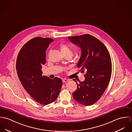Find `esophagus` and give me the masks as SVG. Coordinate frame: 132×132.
Instances as JSON below:
<instances>
[{"instance_id": "34e87169", "label": "esophagus", "mask_w": 132, "mask_h": 132, "mask_svg": "<svg viewBox=\"0 0 132 132\" xmlns=\"http://www.w3.org/2000/svg\"><path fill=\"white\" fill-rule=\"evenodd\" d=\"M69 80L68 79H66V78H64L63 79V82H64V83H66L67 82V81H68Z\"/></svg>"}]
</instances>
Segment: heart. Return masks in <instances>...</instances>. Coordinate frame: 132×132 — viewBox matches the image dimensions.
<instances>
[{
    "label": "heart",
    "mask_w": 132,
    "mask_h": 132,
    "mask_svg": "<svg viewBox=\"0 0 132 132\" xmlns=\"http://www.w3.org/2000/svg\"><path fill=\"white\" fill-rule=\"evenodd\" d=\"M60 48L61 53L64 55H71L72 56L73 51L72 48L67 44H61L60 46Z\"/></svg>",
    "instance_id": "heart-1"
}]
</instances>
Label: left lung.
Returning <instances> with one entry per match:
<instances>
[{
  "mask_svg": "<svg viewBox=\"0 0 132 132\" xmlns=\"http://www.w3.org/2000/svg\"><path fill=\"white\" fill-rule=\"evenodd\" d=\"M68 38L81 49L77 66L81 72H86L84 81L77 84L73 79L77 85L73 98L84 105H92L98 101L109 85L112 72L109 53L101 41L89 34Z\"/></svg>",
  "mask_w": 132,
  "mask_h": 132,
  "instance_id": "left-lung-1",
  "label": "left lung"
}]
</instances>
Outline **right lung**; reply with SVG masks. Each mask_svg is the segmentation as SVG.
I'll list each match as a JSON object with an SVG mask.
<instances>
[{
	"mask_svg": "<svg viewBox=\"0 0 132 132\" xmlns=\"http://www.w3.org/2000/svg\"><path fill=\"white\" fill-rule=\"evenodd\" d=\"M50 38L37 37L24 45L19 53L16 69L19 78L26 91L37 102L47 105L58 97L62 80L43 76L42 66L45 63V51L53 42Z\"/></svg>",
	"mask_w": 132,
	"mask_h": 132,
	"instance_id": "add662e5",
	"label": "right lung"
}]
</instances>
